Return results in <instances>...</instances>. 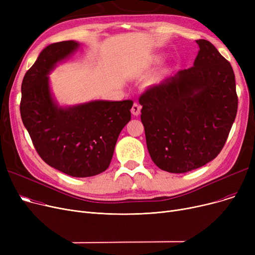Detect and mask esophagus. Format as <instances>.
Masks as SVG:
<instances>
[{
    "instance_id": "obj_1",
    "label": "esophagus",
    "mask_w": 255,
    "mask_h": 255,
    "mask_svg": "<svg viewBox=\"0 0 255 255\" xmlns=\"http://www.w3.org/2000/svg\"><path fill=\"white\" fill-rule=\"evenodd\" d=\"M140 110H141V106L138 103H134L132 105L131 113L133 116H138L140 114Z\"/></svg>"
}]
</instances>
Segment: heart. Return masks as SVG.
Segmentation results:
<instances>
[{"label":"heart","mask_w":255,"mask_h":255,"mask_svg":"<svg viewBox=\"0 0 255 255\" xmlns=\"http://www.w3.org/2000/svg\"><path fill=\"white\" fill-rule=\"evenodd\" d=\"M161 59H162V58H161V56H157V57H155V58H154V63H155V64L159 63L160 61H161Z\"/></svg>","instance_id":"b5f03b06"}]
</instances>
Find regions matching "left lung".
Returning <instances> with one entry per match:
<instances>
[{
    "label": "left lung",
    "instance_id": "obj_1",
    "mask_svg": "<svg viewBox=\"0 0 255 255\" xmlns=\"http://www.w3.org/2000/svg\"><path fill=\"white\" fill-rule=\"evenodd\" d=\"M191 68L180 70L139 97L140 119L153 162L183 173L199 168L221 152L238 111L232 65L208 40Z\"/></svg>",
    "mask_w": 255,
    "mask_h": 255
}]
</instances>
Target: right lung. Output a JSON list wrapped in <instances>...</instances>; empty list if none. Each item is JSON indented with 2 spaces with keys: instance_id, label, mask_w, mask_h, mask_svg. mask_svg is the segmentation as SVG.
Wrapping results in <instances>:
<instances>
[{
  "instance_id": "add662e5",
  "label": "right lung",
  "mask_w": 255,
  "mask_h": 255,
  "mask_svg": "<svg viewBox=\"0 0 255 255\" xmlns=\"http://www.w3.org/2000/svg\"><path fill=\"white\" fill-rule=\"evenodd\" d=\"M79 47L73 40L46 46L21 84L20 116L39 156L68 176L87 178L110 166L121 131L131 119L132 100H93L60 106L48 74Z\"/></svg>"
}]
</instances>
